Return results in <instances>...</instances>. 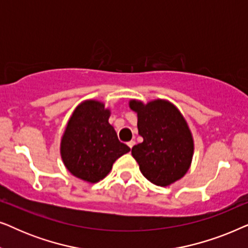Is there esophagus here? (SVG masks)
I'll list each match as a JSON object with an SVG mask.
<instances>
[{
  "instance_id": "obj_1",
  "label": "esophagus",
  "mask_w": 248,
  "mask_h": 248,
  "mask_svg": "<svg viewBox=\"0 0 248 248\" xmlns=\"http://www.w3.org/2000/svg\"><path fill=\"white\" fill-rule=\"evenodd\" d=\"M134 144H135V141H130V142H127V145H128V147H130L131 149L134 147Z\"/></svg>"
}]
</instances>
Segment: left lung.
<instances>
[{"instance_id": "left-lung-1", "label": "left lung", "mask_w": 248, "mask_h": 248, "mask_svg": "<svg viewBox=\"0 0 248 248\" xmlns=\"http://www.w3.org/2000/svg\"><path fill=\"white\" fill-rule=\"evenodd\" d=\"M138 114L139 134L143 142L132 148V155L148 181L168 186L181 179L191 166L194 143L185 118L169 101L157 99L147 105L130 101Z\"/></svg>"}]
</instances>
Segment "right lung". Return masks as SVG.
I'll return each mask as SVG.
<instances>
[{
    "instance_id": "obj_1",
    "label": "right lung",
    "mask_w": 248,
    "mask_h": 248,
    "mask_svg": "<svg viewBox=\"0 0 248 248\" xmlns=\"http://www.w3.org/2000/svg\"><path fill=\"white\" fill-rule=\"evenodd\" d=\"M109 109L97 100L79 105L66 125L61 155L71 174L88 183H97L108 175L113 164L131 150L118 140L108 123Z\"/></svg>"
}]
</instances>
